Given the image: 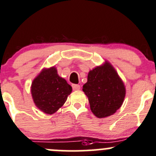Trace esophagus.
Returning a JSON list of instances; mask_svg holds the SVG:
<instances>
[{
    "label": "esophagus",
    "instance_id": "34e87169",
    "mask_svg": "<svg viewBox=\"0 0 156 156\" xmlns=\"http://www.w3.org/2000/svg\"><path fill=\"white\" fill-rule=\"evenodd\" d=\"M72 88H73V90H74V91L79 90V89H80V85L73 84V85H72Z\"/></svg>",
    "mask_w": 156,
    "mask_h": 156
}]
</instances>
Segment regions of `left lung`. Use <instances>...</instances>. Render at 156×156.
I'll use <instances>...</instances> for the list:
<instances>
[{
    "label": "left lung",
    "mask_w": 156,
    "mask_h": 156,
    "mask_svg": "<svg viewBox=\"0 0 156 156\" xmlns=\"http://www.w3.org/2000/svg\"><path fill=\"white\" fill-rule=\"evenodd\" d=\"M83 91L87 95L91 111L98 118L115 114L121 108L126 92L122 80L108 62L89 71Z\"/></svg>",
    "instance_id": "left-lung-1"
}]
</instances>
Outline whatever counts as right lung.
<instances>
[{"label": "right lung", "mask_w": 156, "mask_h": 156, "mask_svg": "<svg viewBox=\"0 0 156 156\" xmlns=\"http://www.w3.org/2000/svg\"><path fill=\"white\" fill-rule=\"evenodd\" d=\"M71 91V86L58 76L54 67L43 70L33 80L31 87L35 105L48 115L56 112L65 103Z\"/></svg>", "instance_id": "add662e5"}]
</instances>
